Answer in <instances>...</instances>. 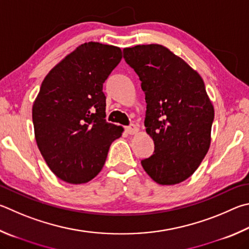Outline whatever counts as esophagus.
<instances>
[{
    "label": "esophagus",
    "mask_w": 249,
    "mask_h": 249,
    "mask_svg": "<svg viewBox=\"0 0 249 249\" xmlns=\"http://www.w3.org/2000/svg\"><path fill=\"white\" fill-rule=\"evenodd\" d=\"M126 132H127V134H129V135H134V134H136V133L139 132V128H138L137 125L130 124L129 126L126 127Z\"/></svg>",
    "instance_id": "34e87169"
}]
</instances>
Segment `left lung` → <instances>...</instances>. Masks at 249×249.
Listing matches in <instances>:
<instances>
[{
    "instance_id": "1",
    "label": "left lung",
    "mask_w": 249,
    "mask_h": 249,
    "mask_svg": "<svg viewBox=\"0 0 249 249\" xmlns=\"http://www.w3.org/2000/svg\"><path fill=\"white\" fill-rule=\"evenodd\" d=\"M124 58L142 81L146 94V132L155 153L142 160L160 185L187 179L209 150L213 106L200 75L161 44L123 50Z\"/></svg>"
}]
</instances>
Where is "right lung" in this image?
Masks as SVG:
<instances>
[{"label":"right lung","instance_id":"1","mask_svg":"<svg viewBox=\"0 0 249 249\" xmlns=\"http://www.w3.org/2000/svg\"><path fill=\"white\" fill-rule=\"evenodd\" d=\"M122 60V50L80 44L49 71L33 106L35 137L48 166L71 184L87 183L105 165L122 126L106 121L103 83Z\"/></svg>","mask_w":249,"mask_h":249}]
</instances>
